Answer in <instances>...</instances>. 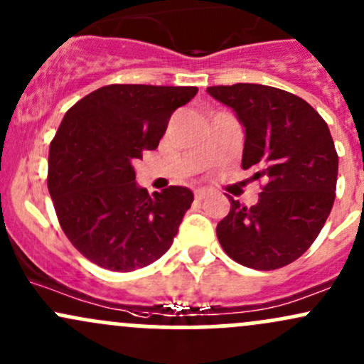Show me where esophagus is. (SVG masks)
<instances>
[{
	"label": "esophagus",
	"mask_w": 364,
	"mask_h": 364,
	"mask_svg": "<svg viewBox=\"0 0 364 364\" xmlns=\"http://www.w3.org/2000/svg\"><path fill=\"white\" fill-rule=\"evenodd\" d=\"M209 197V190H197L195 191V198H197V200H203V198H207Z\"/></svg>",
	"instance_id": "1"
}]
</instances>
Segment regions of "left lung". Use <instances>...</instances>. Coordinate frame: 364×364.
<instances>
[{
    "label": "left lung",
    "mask_w": 364,
    "mask_h": 364,
    "mask_svg": "<svg viewBox=\"0 0 364 364\" xmlns=\"http://www.w3.org/2000/svg\"><path fill=\"white\" fill-rule=\"evenodd\" d=\"M207 91L237 112L245 127L242 167L262 179L255 205L230 198L218 240L242 266L290 264L316 240L335 200L338 155L328 126L306 100L278 87L238 82Z\"/></svg>",
    "instance_id": "left-lung-1"
}]
</instances>
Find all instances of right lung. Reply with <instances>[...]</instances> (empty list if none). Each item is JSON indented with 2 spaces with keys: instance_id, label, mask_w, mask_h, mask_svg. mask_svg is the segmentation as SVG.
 I'll return each instance as SVG.
<instances>
[{
  "instance_id": "1",
  "label": "right lung",
  "mask_w": 364,
  "mask_h": 364,
  "mask_svg": "<svg viewBox=\"0 0 364 364\" xmlns=\"http://www.w3.org/2000/svg\"><path fill=\"white\" fill-rule=\"evenodd\" d=\"M195 86L109 85L67 110L48 155V190L63 233L110 271L145 267L167 252L193 202L185 186L149 195L134 162L155 150Z\"/></svg>"
}]
</instances>
